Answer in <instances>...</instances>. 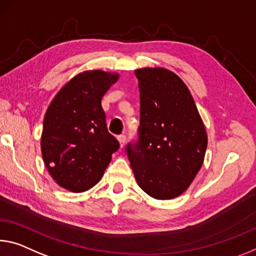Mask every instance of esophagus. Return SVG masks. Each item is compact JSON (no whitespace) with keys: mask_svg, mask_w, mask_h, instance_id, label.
<instances>
[{"mask_svg":"<svg viewBox=\"0 0 256 256\" xmlns=\"http://www.w3.org/2000/svg\"><path fill=\"white\" fill-rule=\"evenodd\" d=\"M117 139H118V142H120V148H123L124 147V144H125V140H126V138H125V136L120 134V136H117Z\"/></svg>","mask_w":256,"mask_h":256,"instance_id":"34e87169","label":"esophagus"}]
</instances>
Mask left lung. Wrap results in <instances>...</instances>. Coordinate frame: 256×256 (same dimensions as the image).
Segmentation results:
<instances>
[{"label":"left lung","instance_id":"left-lung-1","mask_svg":"<svg viewBox=\"0 0 256 256\" xmlns=\"http://www.w3.org/2000/svg\"><path fill=\"white\" fill-rule=\"evenodd\" d=\"M139 139L126 152L141 189L156 200L184 192L204 162L208 134L192 96L165 68H140Z\"/></svg>","mask_w":256,"mask_h":256}]
</instances>
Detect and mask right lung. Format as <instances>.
Listing matches in <instances>:
<instances>
[{
	"mask_svg": "<svg viewBox=\"0 0 256 256\" xmlns=\"http://www.w3.org/2000/svg\"><path fill=\"white\" fill-rule=\"evenodd\" d=\"M118 74L86 70L64 85L44 116L40 150L54 180L72 192H86L102 178L120 148L107 130L101 99Z\"/></svg>",
	"mask_w": 256,
	"mask_h": 256,
	"instance_id": "right-lung-1",
	"label": "right lung"
}]
</instances>
